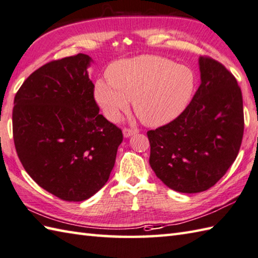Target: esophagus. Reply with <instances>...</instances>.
I'll use <instances>...</instances> for the list:
<instances>
[{"label": "esophagus", "instance_id": "34e87169", "mask_svg": "<svg viewBox=\"0 0 258 258\" xmlns=\"http://www.w3.org/2000/svg\"><path fill=\"white\" fill-rule=\"evenodd\" d=\"M122 133H123V137H124V138H129V137L134 136V135H136L137 133H138V130H137V129H128V128H124Z\"/></svg>", "mask_w": 258, "mask_h": 258}]
</instances>
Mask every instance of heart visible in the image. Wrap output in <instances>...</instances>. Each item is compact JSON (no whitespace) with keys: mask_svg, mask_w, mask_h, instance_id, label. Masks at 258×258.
<instances>
[{"mask_svg":"<svg viewBox=\"0 0 258 258\" xmlns=\"http://www.w3.org/2000/svg\"><path fill=\"white\" fill-rule=\"evenodd\" d=\"M106 75L108 82L97 81L94 96L107 118L117 121L133 101L136 114L149 127H160L179 117L196 87L190 68L158 55L113 62Z\"/></svg>","mask_w":258,"mask_h":258,"instance_id":"b5f03b06","label":"heart"}]
</instances>
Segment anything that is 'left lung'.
Returning a JSON list of instances; mask_svg holds the SVG:
<instances>
[{"instance_id":"left-lung-1","label":"left lung","mask_w":258,"mask_h":258,"mask_svg":"<svg viewBox=\"0 0 258 258\" xmlns=\"http://www.w3.org/2000/svg\"><path fill=\"white\" fill-rule=\"evenodd\" d=\"M201 86L179 117L147 133L149 164L173 190L213 187L233 165L244 134L243 97L235 77L218 61L199 57Z\"/></svg>"}]
</instances>
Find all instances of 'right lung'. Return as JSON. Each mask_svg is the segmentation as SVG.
<instances>
[{"mask_svg": "<svg viewBox=\"0 0 258 258\" xmlns=\"http://www.w3.org/2000/svg\"><path fill=\"white\" fill-rule=\"evenodd\" d=\"M79 53L35 70L14 98L13 139L25 171L52 195L82 202L109 179L122 131L99 114Z\"/></svg>", "mask_w": 258, "mask_h": 258, "instance_id": "obj_1", "label": "right lung"}]
</instances>
